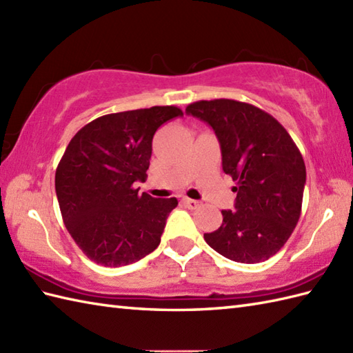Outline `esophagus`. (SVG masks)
<instances>
[{"mask_svg":"<svg viewBox=\"0 0 353 353\" xmlns=\"http://www.w3.org/2000/svg\"><path fill=\"white\" fill-rule=\"evenodd\" d=\"M183 205L188 208V209H197L200 206V201L197 200H192V199H183Z\"/></svg>","mask_w":353,"mask_h":353,"instance_id":"1","label":"esophagus"}]
</instances>
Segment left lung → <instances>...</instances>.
<instances>
[{
  "label": "left lung",
  "mask_w": 353,
  "mask_h": 353,
  "mask_svg": "<svg viewBox=\"0 0 353 353\" xmlns=\"http://www.w3.org/2000/svg\"><path fill=\"white\" fill-rule=\"evenodd\" d=\"M186 114L212 127L223 171L236 182L235 211L205 241L224 258L256 264L288 241L302 211L306 168L283 125L267 112L236 100H201Z\"/></svg>",
  "instance_id": "left-lung-1"
}]
</instances>
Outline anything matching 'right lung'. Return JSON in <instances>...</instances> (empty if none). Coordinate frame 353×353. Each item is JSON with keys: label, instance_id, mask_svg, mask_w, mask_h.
Instances as JSON below:
<instances>
[{"label": "right lung", "instance_id": "1", "mask_svg": "<svg viewBox=\"0 0 353 353\" xmlns=\"http://www.w3.org/2000/svg\"><path fill=\"white\" fill-rule=\"evenodd\" d=\"M176 106L103 115L74 134L56 170L62 219L86 256L104 267L132 264L152 253L177 199L139 194L156 130L182 117Z\"/></svg>", "mask_w": 353, "mask_h": 353}]
</instances>
